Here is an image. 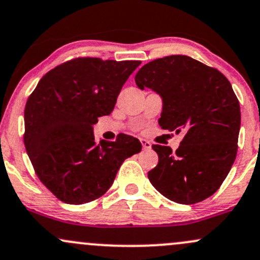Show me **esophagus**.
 <instances>
[{
  "label": "esophagus",
  "instance_id": "34e87169",
  "mask_svg": "<svg viewBox=\"0 0 260 260\" xmlns=\"http://www.w3.org/2000/svg\"><path fill=\"white\" fill-rule=\"evenodd\" d=\"M141 143L143 145V149H150L152 148V143L149 141H145V139H141Z\"/></svg>",
  "mask_w": 260,
  "mask_h": 260
}]
</instances>
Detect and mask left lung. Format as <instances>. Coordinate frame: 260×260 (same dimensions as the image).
I'll return each mask as SVG.
<instances>
[{
    "label": "left lung",
    "mask_w": 260,
    "mask_h": 260,
    "mask_svg": "<svg viewBox=\"0 0 260 260\" xmlns=\"http://www.w3.org/2000/svg\"><path fill=\"white\" fill-rule=\"evenodd\" d=\"M136 84L160 95L159 125L185 131L180 147L154 144L159 162L148 173L162 196L191 205L221 186L237 155L241 108L223 74L186 55L156 59L139 69Z\"/></svg>",
    "instance_id": "8db88e82"
}]
</instances>
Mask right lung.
<instances>
[{
  "mask_svg": "<svg viewBox=\"0 0 260 260\" xmlns=\"http://www.w3.org/2000/svg\"><path fill=\"white\" fill-rule=\"evenodd\" d=\"M141 61L74 59L48 71L28 98L24 145L41 181L65 204L104 195L124 159L142 150L132 136L96 143L93 124L115 108Z\"/></svg>",
  "mask_w": 260,
  "mask_h": 260,
  "instance_id": "right-lung-1",
  "label": "right lung"
}]
</instances>
